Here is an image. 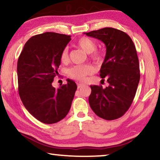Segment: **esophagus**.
Listing matches in <instances>:
<instances>
[{
    "label": "esophagus",
    "mask_w": 160,
    "mask_h": 160,
    "mask_svg": "<svg viewBox=\"0 0 160 160\" xmlns=\"http://www.w3.org/2000/svg\"><path fill=\"white\" fill-rule=\"evenodd\" d=\"M77 85H78V88L82 87L83 85H84V84H83V83H81V82H78Z\"/></svg>",
    "instance_id": "esophagus-1"
}]
</instances>
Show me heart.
Segmentation results:
<instances>
[{"label": "heart", "mask_w": 160, "mask_h": 160, "mask_svg": "<svg viewBox=\"0 0 160 160\" xmlns=\"http://www.w3.org/2000/svg\"><path fill=\"white\" fill-rule=\"evenodd\" d=\"M76 45L83 51L90 54V57L92 60L99 62L102 60L103 54L101 50L95 49L97 47L96 42L94 40L88 37H82L80 38L76 42ZM60 59L62 62H67L69 59L68 50L65 48L62 52ZM94 72V68L91 65H75L68 70V74L71 78L78 81H84L86 79L87 76L91 75Z\"/></svg>", "instance_id": "obj_1"}]
</instances>
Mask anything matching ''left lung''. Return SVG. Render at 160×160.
Wrapping results in <instances>:
<instances>
[{
  "instance_id": "left-lung-1",
  "label": "left lung",
  "mask_w": 160,
  "mask_h": 160,
  "mask_svg": "<svg viewBox=\"0 0 160 160\" xmlns=\"http://www.w3.org/2000/svg\"><path fill=\"white\" fill-rule=\"evenodd\" d=\"M106 44V54L100 70L108 86L90 85V108L98 116L114 120L124 115L134 98L140 80L139 59L131 37L122 31L106 27L85 33Z\"/></svg>"
}]
</instances>
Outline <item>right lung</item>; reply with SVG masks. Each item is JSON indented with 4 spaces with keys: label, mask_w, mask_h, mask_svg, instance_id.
I'll return each mask as SVG.
<instances>
[{
    "label": "right lung",
    "mask_w": 160,
    "mask_h": 160,
    "mask_svg": "<svg viewBox=\"0 0 160 160\" xmlns=\"http://www.w3.org/2000/svg\"><path fill=\"white\" fill-rule=\"evenodd\" d=\"M71 40L70 36L45 32L31 37L18 57V93L23 106L35 118L52 124L61 121L70 111L77 85L68 83L52 86L58 74L60 55Z\"/></svg>",
    "instance_id": "right-lung-1"
}]
</instances>
